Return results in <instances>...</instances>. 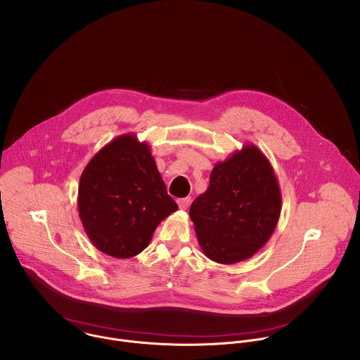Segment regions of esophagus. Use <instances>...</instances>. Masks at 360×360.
Segmentation results:
<instances>
[{
  "label": "esophagus",
  "mask_w": 360,
  "mask_h": 360,
  "mask_svg": "<svg viewBox=\"0 0 360 360\" xmlns=\"http://www.w3.org/2000/svg\"><path fill=\"white\" fill-rule=\"evenodd\" d=\"M190 202H191V198H190V197L179 198V200H177V204H179L180 210H187V208H188V205H190Z\"/></svg>",
  "instance_id": "obj_1"
}]
</instances>
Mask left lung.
I'll use <instances>...</instances> for the list:
<instances>
[{
  "label": "left lung",
  "instance_id": "obj_1",
  "mask_svg": "<svg viewBox=\"0 0 360 360\" xmlns=\"http://www.w3.org/2000/svg\"><path fill=\"white\" fill-rule=\"evenodd\" d=\"M281 212L277 177L252 143L215 163L210 186L190 207L204 255L221 264L252 257L274 232Z\"/></svg>",
  "mask_w": 360,
  "mask_h": 360
}]
</instances>
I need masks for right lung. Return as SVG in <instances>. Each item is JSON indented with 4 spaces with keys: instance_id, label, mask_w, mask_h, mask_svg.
Here are the masks:
<instances>
[{
    "instance_id": "1",
    "label": "right lung",
    "mask_w": 360,
    "mask_h": 360,
    "mask_svg": "<svg viewBox=\"0 0 360 360\" xmlns=\"http://www.w3.org/2000/svg\"><path fill=\"white\" fill-rule=\"evenodd\" d=\"M77 207L91 243L117 259L139 255L158 225L179 208L148 142L135 134L117 136L87 163Z\"/></svg>"
}]
</instances>
